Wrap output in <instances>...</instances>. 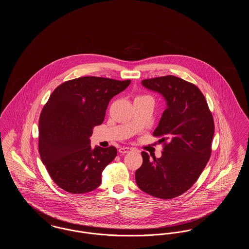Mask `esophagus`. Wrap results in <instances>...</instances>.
<instances>
[{
  "label": "esophagus",
  "instance_id": "34e87169",
  "mask_svg": "<svg viewBox=\"0 0 249 249\" xmlns=\"http://www.w3.org/2000/svg\"><path fill=\"white\" fill-rule=\"evenodd\" d=\"M131 150L130 147H127V146H123V147H120L119 149V152L120 154H126L128 152H130Z\"/></svg>",
  "mask_w": 249,
  "mask_h": 249
}]
</instances>
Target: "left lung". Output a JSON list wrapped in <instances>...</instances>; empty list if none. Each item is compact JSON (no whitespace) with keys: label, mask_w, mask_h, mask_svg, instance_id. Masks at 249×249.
Listing matches in <instances>:
<instances>
[{"label":"left lung","mask_w":249,"mask_h":249,"mask_svg":"<svg viewBox=\"0 0 249 249\" xmlns=\"http://www.w3.org/2000/svg\"><path fill=\"white\" fill-rule=\"evenodd\" d=\"M147 89L167 102L153 136L162 141L161 157L153 160L142 151V164L135 172L143 192L163 200L180 196L194 185L212 153L213 115L200 89L174 75L144 79Z\"/></svg>","instance_id":"1"}]
</instances>
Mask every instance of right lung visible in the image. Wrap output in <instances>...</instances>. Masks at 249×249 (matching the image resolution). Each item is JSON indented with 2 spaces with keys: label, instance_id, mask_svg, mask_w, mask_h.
Returning <instances> with one entry per match:
<instances>
[{
  "label": "right lung",
  "instance_id": "1",
  "mask_svg": "<svg viewBox=\"0 0 249 249\" xmlns=\"http://www.w3.org/2000/svg\"><path fill=\"white\" fill-rule=\"evenodd\" d=\"M130 80L83 76L58 86L39 119V153L51 179L72 194L87 193L102 183V173L117 156L113 145L91 148L89 137L106 117L110 100Z\"/></svg>",
  "mask_w": 249,
  "mask_h": 249
}]
</instances>
